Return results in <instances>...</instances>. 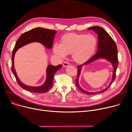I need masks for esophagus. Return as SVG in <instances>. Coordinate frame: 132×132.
<instances>
[{"label": "esophagus", "mask_w": 132, "mask_h": 132, "mask_svg": "<svg viewBox=\"0 0 132 132\" xmlns=\"http://www.w3.org/2000/svg\"><path fill=\"white\" fill-rule=\"evenodd\" d=\"M69 65V62H65L64 63H63V67H67Z\"/></svg>", "instance_id": "esophagus-1"}]
</instances>
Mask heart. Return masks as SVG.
Returning <instances> with one entry per match:
<instances>
[{"instance_id":"1","label":"heart","mask_w":132,"mask_h":132,"mask_svg":"<svg viewBox=\"0 0 132 132\" xmlns=\"http://www.w3.org/2000/svg\"><path fill=\"white\" fill-rule=\"evenodd\" d=\"M97 44L96 37L92 34L69 33L61 37L60 44H54L53 52L61 59L71 53L75 62L82 63L91 57L96 50Z\"/></svg>"}]
</instances>
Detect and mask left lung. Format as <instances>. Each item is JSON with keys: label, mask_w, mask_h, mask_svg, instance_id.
Segmentation results:
<instances>
[{"label": "left lung", "mask_w": 132, "mask_h": 132, "mask_svg": "<svg viewBox=\"0 0 132 132\" xmlns=\"http://www.w3.org/2000/svg\"><path fill=\"white\" fill-rule=\"evenodd\" d=\"M88 30H92L98 35V42L97 53L84 64H87L99 58H104L110 61L113 67L114 70L113 72L112 79L109 86L105 89L95 92H89L83 90L79 85L78 78L80 74V70L81 65H78L77 67V78L76 79V85L77 88L82 93H85L87 95H95V94L100 93L107 90L111 86L113 81L116 78V73L118 65V48L115 41L113 40L111 36L102 28L100 27H92L88 29Z\"/></svg>", "instance_id": "8db88e82"}]
</instances>
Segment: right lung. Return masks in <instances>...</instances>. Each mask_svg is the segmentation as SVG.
Listing matches in <instances>:
<instances>
[{
  "label": "right lung",
  "mask_w": 132,
  "mask_h": 132,
  "mask_svg": "<svg viewBox=\"0 0 132 132\" xmlns=\"http://www.w3.org/2000/svg\"><path fill=\"white\" fill-rule=\"evenodd\" d=\"M56 31L53 30H49L42 28H36L30 31L24 32L18 39L12 54V65L11 70L12 71L16 80L20 86L24 89L36 93H42L47 92L53 86V77L55 73L62 68V65L53 66L48 65L46 71V79L45 83L39 87H30L22 84L18 77L14 67V57L16 51L23 46L30 43L37 42L42 43L48 48H51L53 43L54 36Z\"/></svg>",
  "instance_id": "right-lung-1"
}]
</instances>
